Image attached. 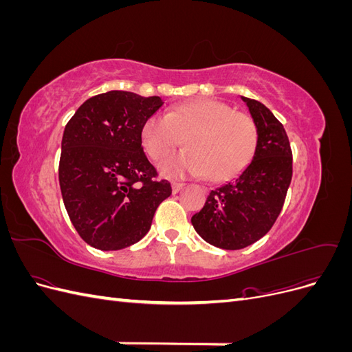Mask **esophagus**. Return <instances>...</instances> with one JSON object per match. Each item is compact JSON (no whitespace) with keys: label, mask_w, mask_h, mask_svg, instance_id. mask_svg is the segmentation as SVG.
I'll return each mask as SVG.
<instances>
[{"label":"esophagus","mask_w":352,"mask_h":352,"mask_svg":"<svg viewBox=\"0 0 352 352\" xmlns=\"http://www.w3.org/2000/svg\"><path fill=\"white\" fill-rule=\"evenodd\" d=\"M185 188V184H179V182H175V184H172V190H173V194H177V192H180V190H182Z\"/></svg>","instance_id":"obj_1"}]
</instances>
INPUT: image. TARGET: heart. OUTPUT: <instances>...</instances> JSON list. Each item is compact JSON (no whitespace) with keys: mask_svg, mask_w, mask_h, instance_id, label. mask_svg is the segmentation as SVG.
<instances>
[{"mask_svg":"<svg viewBox=\"0 0 352 352\" xmlns=\"http://www.w3.org/2000/svg\"><path fill=\"white\" fill-rule=\"evenodd\" d=\"M184 140L188 150L166 160L162 172L172 177L207 175L212 182H226L251 163L258 135L248 116L210 98L175 105L166 116L154 114L144 123L142 142L155 162Z\"/></svg>","mask_w":352,"mask_h":352,"instance_id":"1","label":"heart"}]
</instances>
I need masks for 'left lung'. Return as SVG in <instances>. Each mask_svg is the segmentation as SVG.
Instances as JSON below:
<instances>
[{
  "label": "left lung",
  "mask_w": 352,
  "mask_h": 352,
  "mask_svg": "<svg viewBox=\"0 0 352 352\" xmlns=\"http://www.w3.org/2000/svg\"><path fill=\"white\" fill-rule=\"evenodd\" d=\"M257 127V150L232 182L211 190L190 221L206 242L242 250L257 242L280 214L292 179V151L283 124L260 101L241 97Z\"/></svg>",
  "instance_id": "1"
}]
</instances>
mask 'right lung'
Masks as SVG:
<instances>
[{
	"label": "right lung",
	"instance_id": "1",
	"mask_svg": "<svg viewBox=\"0 0 352 352\" xmlns=\"http://www.w3.org/2000/svg\"><path fill=\"white\" fill-rule=\"evenodd\" d=\"M164 102L127 91L85 101L65 127L58 180L80 238L101 251L141 241L154 212L172 195L142 148V127Z\"/></svg>",
	"mask_w": 352,
	"mask_h": 352
}]
</instances>
